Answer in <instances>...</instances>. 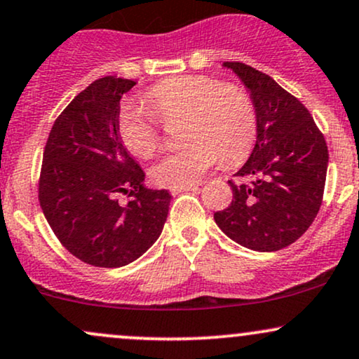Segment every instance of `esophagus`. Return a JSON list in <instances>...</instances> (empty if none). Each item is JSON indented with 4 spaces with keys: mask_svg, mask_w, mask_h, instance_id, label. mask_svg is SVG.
I'll return each mask as SVG.
<instances>
[{
    "mask_svg": "<svg viewBox=\"0 0 359 359\" xmlns=\"http://www.w3.org/2000/svg\"><path fill=\"white\" fill-rule=\"evenodd\" d=\"M187 191H192V192H197L198 191V184H191V185H184V187H172L170 192L174 194H180V192H187Z\"/></svg>",
    "mask_w": 359,
    "mask_h": 359,
    "instance_id": "1",
    "label": "esophagus"
}]
</instances>
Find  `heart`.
Wrapping results in <instances>:
<instances>
[{
    "label": "heart",
    "mask_w": 359,
    "mask_h": 359,
    "mask_svg": "<svg viewBox=\"0 0 359 359\" xmlns=\"http://www.w3.org/2000/svg\"><path fill=\"white\" fill-rule=\"evenodd\" d=\"M147 109L123 105L116 132L133 155L149 158L162 144L161 123L182 118L180 140L185 145L150 168L162 187L197 182L221 155L237 163L248 157L257 137V110L252 97L234 83H221L207 75H184L158 81L144 95Z\"/></svg>",
    "instance_id": "obj_1"
}]
</instances>
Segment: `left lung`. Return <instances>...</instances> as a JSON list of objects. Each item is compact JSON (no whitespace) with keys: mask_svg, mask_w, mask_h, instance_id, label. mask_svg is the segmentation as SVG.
<instances>
[{"mask_svg":"<svg viewBox=\"0 0 359 359\" xmlns=\"http://www.w3.org/2000/svg\"><path fill=\"white\" fill-rule=\"evenodd\" d=\"M224 67L248 86L257 110L249 161L229 180L232 202L214 214L237 244L261 252L287 248L308 231L323 202L327 145L309 110L266 73L241 62Z\"/></svg>","mask_w":359,"mask_h":359,"instance_id":"left-lung-1","label":"left lung"}]
</instances>
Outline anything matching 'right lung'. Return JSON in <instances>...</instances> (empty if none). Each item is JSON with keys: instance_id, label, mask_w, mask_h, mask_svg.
Instances as JSON below:
<instances>
[{"instance_id": "1", "label": "right lung", "mask_w": 359, "mask_h": 359, "mask_svg": "<svg viewBox=\"0 0 359 359\" xmlns=\"http://www.w3.org/2000/svg\"><path fill=\"white\" fill-rule=\"evenodd\" d=\"M133 85L116 76L90 83L55 120L43 152V214L68 252L97 267L140 257L161 236L170 205L165 189L144 187V170L116 132L120 98Z\"/></svg>"}]
</instances>
